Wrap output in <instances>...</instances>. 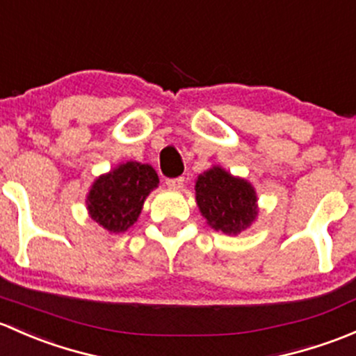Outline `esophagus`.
<instances>
[{
	"instance_id": "esophagus-1",
	"label": "esophagus",
	"mask_w": 356,
	"mask_h": 356,
	"mask_svg": "<svg viewBox=\"0 0 356 356\" xmlns=\"http://www.w3.org/2000/svg\"><path fill=\"white\" fill-rule=\"evenodd\" d=\"M166 185L170 186V188L179 190V188H183V185H185V178H183V177H178V178H168V179H166Z\"/></svg>"
}]
</instances>
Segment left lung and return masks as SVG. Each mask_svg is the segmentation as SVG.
<instances>
[{"mask_svg":"<svg viewBox=\"0 0 356 356\" xmlns=\"http://www.w3.org/2000/svg\"><path fill=\"white\" fill-rule=\"evenodd\" d=\"M195 200L211 228L226 234H238L257 218V195L247 179L236 178L214 166L199 175Z\"/></svg>","mask_w":356,"mask_h":356,"instance_id":"8db88e82","label":"left lung"}]
</instances>
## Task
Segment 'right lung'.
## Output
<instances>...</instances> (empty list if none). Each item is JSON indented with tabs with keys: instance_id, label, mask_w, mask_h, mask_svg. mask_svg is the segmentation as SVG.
I'll return each mask as SVG.
<instances>
[{
	"instance_id": "1",
	"label": "right lung",
	"mask_w": 356,
	"mask_h": 356,
	"mask_svg": "<svg viewBox=\"0 0 356 356\" xmlns=\"http://www.w3.org/2000/svg\"><path fill=\"white\" fill-rule=\"evenodd\" d=\"M159 185V178L149 164H120L99 177L87 195L89 214L109 233H123L140 216L144 200Z\"/></svg>"
}]
</instances>
